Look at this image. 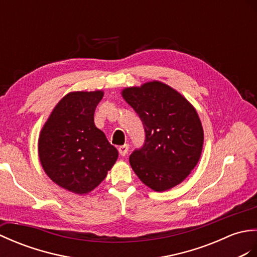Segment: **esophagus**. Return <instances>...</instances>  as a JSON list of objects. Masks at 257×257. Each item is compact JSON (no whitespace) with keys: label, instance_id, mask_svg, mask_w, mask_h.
Masks as SVG:
<instances>
[{"label":"esophagus","instance_id":"34e87169","mask_svg":"<svg viewBox=\"0 0 257 257\" xmlns=\"http://www.w3.org/2000/svg\"><path fill=\"white\" fill-rule=\"evenodd\" d=\"M127 152H128V145H122V146H119L118 147V153H119V155L121 156H125L127 154Z\"/></svg>","mask_w":257,"mask_h":257}]
</instances>
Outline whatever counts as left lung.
Returning a JSON list of instances; mask_svg holds the SVG:
<instances>
[{"label": "left lung", "instance_id": "left-lung-1", "mask_svg": "<svg viewBox=\"0 0 257 257\" xmlns=\"http://www.w3.org/2000/svg\"><path fill=\"white\" fill-rule=\"evenodd\" d=\"M122 96L139 114L145 131L144 145L130 156L134 173L158 192L179 185L202 152L203 130L196 109L159 81L124 89Z\"/></svg>", "mask_w": 257, "mask_h": 257}]
</instances>
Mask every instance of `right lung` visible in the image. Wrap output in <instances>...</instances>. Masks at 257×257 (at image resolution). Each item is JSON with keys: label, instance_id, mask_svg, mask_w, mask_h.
I'll use <instances>...</instances> for the list:
<instances>
[{"label": "right lung", "instance_id": "add662e5", "mask_svg": "<svg viewBox=\"0 0 257 257\" xmlns=\"http://www.w3.org/2000/svg\"><path fill=\"white\" fill-rule=\"evenodd\" d=\"M103 91H77L62 98L38 140L41 164L57 185L78 195L93 190L115 164L118 153L94 125Z\"/></svg>", "mask_w": 257, "mask_h": 257}]
</instances>
